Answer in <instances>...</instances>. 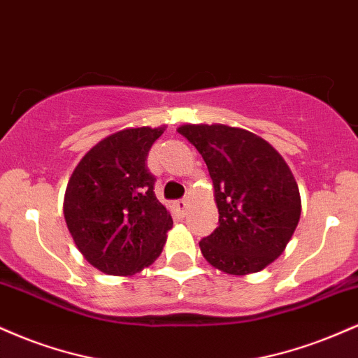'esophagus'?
I'll return each instance as SVG.
<instances>
[{"mask_svg": "<svg viewBox=\"0 0 358 358\" xmlns=\"http://www.w3.org/2000/svg\"><path fill=\"white\" fill-rule=\"evenodd\" d=\"M188 205H190L188 199H182V200H178V202H175V207H176V212H178V215H182V217L187 215Z\"/></svg>", "mask_w": 358, "mask_h": 358, "instance_id": "34e87169", "label": "esophagus"}]
</instances>
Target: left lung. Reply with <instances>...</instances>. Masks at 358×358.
I'll return each mask as SVG.
<instances>
[{
	"instance_id": "8db88e82",
	"label": "left lung",
	"mask_w": 358,
	"mask_h": 358,
	"mask_svg": "<svg viewBox=\"0 0 358 358\" xmlns=\"http://www.w3.org/2000/svg\"><path fill=\"white\" fill-rule=\"evenodd\" d=\"M213 182L219 227L199 242L203 257L232 276L257 273L286 249L301 199L282 156L257 134L225 124L178 127Z\"/></svg>"
}]
</instances>
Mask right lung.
I'll use <instances>...</instances> for the list:
<instances>
[{"label": "right lung", "instance_id": "add662e5", "mask_svg": "<svg viewBox=\"0 0 358 358\" xmlns=\"http://www.w3.org/2000/svg\"><path fill=\"white\" fill-rule=\"evenodd\" d=\"M162 127H127L90 148L69 180L64 215L89 264L131 276L162 254L173 220L155 195L146 166Z\"/></svg>", "mask_w": 358, "mask_h": 358}]
</instances>
